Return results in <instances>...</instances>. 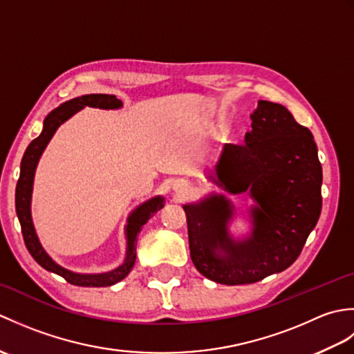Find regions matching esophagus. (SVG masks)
Segmentation results:
<instances>
[{"label": "esophagus", "mask_w": 354, "mask_h": 354, "mask_svg": "<svg viewBox=\"0 0 354 354\" xmlns=\"http://www.w3.org/2000/svg\"><path fill=\"white\" fill-rule=\"evenodd\" d=\"M176 192L185 193V192H187V184H185V183H179V184L176 185Z\"/></svg>", "instance_id": "1"}]
</instances>
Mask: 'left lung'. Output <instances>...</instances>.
Segmentation results:
<instances>
[{"mask_svg": "<svg viewBox=\"0 0 354 354\" xmlns=\"http://www.w3.org/2000/svg\"><path fill=\"white\" fill-rule=\"evenodd\" d=\"M245 145H225L209 179L231 194L248 193L252 232L234 240L228 222L234 205L213 193L184 205L193 265L208 280L257 283L288 269L317 225L322 169L312 132L283 104L259 100Z\"/></svg>", "mask_w": 354, "mask_h": 354, "instance_id": "obj_1", "label": "left lung"}]
</instances>
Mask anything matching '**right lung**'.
Wrapping results in <instances>:
<instances>
[{
  "label": "right lung",
  "mask_w": 354,
  "mask_h": 354,
  "mask_svg": "<svg viewBox=\"0 0 354 354\" xmlns=\"http://www.w3.org/2000/svg\"><path fill=\"white\" fill-rule=\"evenodd\" d=\"M85 106L100 108V109H118L123 106V103L122 100H118L115 95L86 94V95L76 97V99L65 102L61 104V106L53 109L44 120V127H42L41 135L30 142L28 147L26 149L24 156H22L21 173L17 184V192H15V207H17V214L21 223L22 237H24L27 250L44 269L64 277L66 281L74 286H84V288H104V286H112L118 281H122L123 278L131 272V269L135 265V259H137L138 232L141 231L142 225H145L150 217L158 212V209H161L164 207V198L162 196L152 198L150 201L145 202V204H141L138 208L133 209L132 214L129 216V219H127L126 231H124L126 240H127L124 263L117 269L111 270V272H104V274L73 272V270L59 266L57 263L53 260L47 252H45L42 245L39 243V239L36 236L33 221H32V212H30L35 170H36L37 161H39V158L44 152V149L47 147L48 141L57 131V127Z\"/></svg>",
  "instance_id": "add662e5"
}]
</instances>
